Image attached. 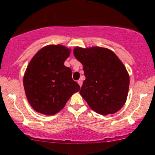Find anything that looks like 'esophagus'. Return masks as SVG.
<instances>
[{
    "label": "esophagus",
    "instance_id": "1",
    "mask_svg": "<svg viewBox=\"0 0 155 155\" xmlns=\"http://www.w3.org/2000/svg\"><path fill=\"white\" fill-rule=\"evenodd\" d=\"M77 82H78V84H79V86L82 87V81L81 80V79H79V80L77 81Z\"/></svg>",
    "mask_w": 155,
    "mask_h": 155
}]
</instances>
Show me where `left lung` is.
<instances>
[{
    "instance_id": "left-lung-1",
    "label": "left lung",
    "mask_w": 155,
    "mask_h": 155,
    "mask_svg": "<svg viewBox=\"0 0 155 155\" xmlns=\"http://www.w3.org/2000/svg\"><path fill=\"white\" fill-rule=\"evenodd\" d=\"M73 54L83 65L85 80L79 93L91 109L103 115L120 110L127 97L130 77L116 54L98 46L76 47Z\"/></svg>"
}]
</instances>
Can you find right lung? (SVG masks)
Here are the masks:
<instances>
[{"mask_svg": "<svg viewBox=\"0 0 155 155\" xmlns=\"http://www.w3.org/2000/svg\"><path fill=\"white\" fill-rule=\"evenodd\" d=\"M70 49L49 45L39 50L30 61L23 84L31 107L37 112L52 115L61 110L70 97L80 90L72 79V70L64 66Z\"/></svg>", "mask_w": 155, "mask_h": 155, "instance_id": "right-lung-1", "label": "right lung"}]
</instances>
